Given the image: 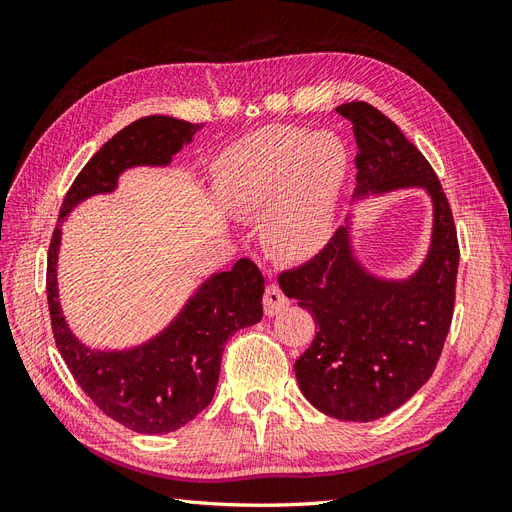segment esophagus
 <instances>
[{
    "label": "esophagus",
    "mask_w": 512,
    "mask_h": 512,
    "mask_svg": "<svg viewBox=\"0 0 512 512\" xmlns=\"http://www.w3.org/2000/svg\"><path fill=\"white\" fill-rule=\"evenodd\" d=\"M262 303H265V314L275 316V314H280L284 307H288V297L280 290V286L269 284L267 290H265V299H262Z\"/></svg>",
    "instance_id": "obj_1"
}]
</instances>
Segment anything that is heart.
Instances as JSON below:
<instances>
[{
    "label": "heart",
    "instance_id": "b5f03b06",
    "mask_svg": "<svg viewBox=\"0 0 512 512\" xmlns=\"http://www.w3.org/2000/svg\"><path fill=\"white\" fill-rule=\"evenodd\" d=\"M346 173V147L333 134L273 126L226 149L213 185L228 211L267 213L277 252L309 258L331 237Z\"/></svg>",
    "mask_w": 512,
    "mask_h": 512
}]
</instances>
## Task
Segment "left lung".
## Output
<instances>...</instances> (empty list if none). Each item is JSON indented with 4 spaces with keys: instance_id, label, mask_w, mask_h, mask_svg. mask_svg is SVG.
<instances>
[{
    "instance_id": "obj_1",
    "label": "left lung",
    "mask_w": 512,
    "mask_h": 512,
    "mask_svg": "<svg viewBox=\"0 0 512 512\" xmlns=\"http://www.w3.org/2000/svg\"><path fill=\"white\" fill-rule=\"evenodd\" d=\"M335 111L352 123L359 147L352 205L410 188L431 200L427 252L404 277L365 265L354 243V211L314 260L280 275L286 297L309 309L318 327L294 363L303 397L331 418L367 423L404 406L436 369L453 318L459 245L451 207L423 153L367 102Z\"/></svg>"
}]
</instances>
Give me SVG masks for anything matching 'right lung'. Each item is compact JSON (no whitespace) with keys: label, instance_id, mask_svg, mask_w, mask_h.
<instances>
[{"label":"right lung","instance_id":"right-lung-1","mask_svg":"<svg viewBox=\"0 0 512 512\" xmlns=\"http://www.w3.org/2000/svg\"><path fill=\"white\" fill-rule=\"evenodd\" d=\"M200 128L198 123L168 115H151L117 132L74 179L49 247L46 297L61 356L74 380L106 416L145 436L177 431L211 404L228 337L262 318L265 280L252 260L241 258L230 271L207 275L166 327L145 342L126 348L87 346L70 329L61 309L57 282L61 228L87 198L113 194L126 170L173 164Z\"/></svg>","mask_w":512,"mask_h":512}]
</instances>
